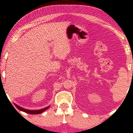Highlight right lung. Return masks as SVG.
<instances>
[{"label":"right lung","instance_id":"obj_1","mask_svg":"<svg viewBox=\"0 0 133 133\" xmlns=\"http://www.w3.org/2000/svg\"><path fill=\"white\" fill-rule=\"evenodd\" d=\"M15 105H16V107L19 110H21V111H24V112H26V113L31 114H40V113H42V112H43L44 111H45V110H46L49 107H49H47L46 108H44V109H41V110H30L24 109H23V108H22L21 107L18 106V105H16V104H15Z\"/></svg>","mask_w":133,"mask_h":133}]
</instances>
